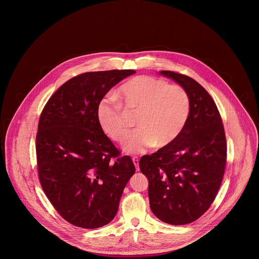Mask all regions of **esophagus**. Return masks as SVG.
I'll use <instances>...</instances> for the list:
<instances>
[{
  "instance_id": "1",
  "label": "esophagus",
  "mask_w": 259,
  "mask_h": 259,
  "mask_svg": "<svg viewBox=\"0 0 259 259\" xmlns=\"http://www.w3.org/2000/svg\"><path fill=\"white\" fill-rule=\"evenodd\" d=\"M132 161H133V164L136 168V171H139V160H138V158L134 157V158H132Z\"/></svg>"
}]
</instances>
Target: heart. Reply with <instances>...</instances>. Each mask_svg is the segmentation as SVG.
Returning <instances> with one entry per match:
<instances>
[{
    "instance_id": "heart-1",
    "label": "heart",
    "mask_w": 259,
    "mask_h": 259,
    "mask_svg": "<svg viewBox=\"0 0 259 259\" xmlns=\"http://www.w3.org/2000/svg\"><path fill=\"white\" fill-rule=\"evenodd\" d=\"M119 103L103 98L97 106V120L102 131L113 140L124 143L130 134L126 113H137L138 129L130 137L125 149L140 154L155 146L171 145L186 126L191 101L188 92L179 85H169L152 76H137L124 83L117 91Z\"/></svg>"
}]
</instances>
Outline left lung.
<instances>
[{
  "label": "left lung",
  "instance_id": "8db88e82",
  "mask_svg": "<svg viewBox=\"0 0 259 259\" xmlns=\"http://www.w3.org/2000/svg\"><path fill=\"white\" fill-rule=\"evenodd\" d=\"M190 96L188 122L178 138L165 149L139 161L149 179L153 213L172 226L193 223L213 203L227 163V140L218 108L210 94L194 79L162 70Z\"/></svg>",
  "mask_w": 259,
  "mask_h": 259
}]
</instances>
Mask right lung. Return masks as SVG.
<instances>
[{
	"mask_svg": "<svg viewBox=\"0 0 259 259\" xmlns=\"http://www.w3.org/2000/svg\"><path fill=\"white\" fill-rule=\"evenodd\" d=\"M132 69L90 71L73 77L49 98L35 139L39 179L47 198L67 223L101 228L114 219L135 172L99 126L104 95Z\"/></svg>",
	"mask_w": 259,
	"mask_h": 259,
	"instance_id": "right-lung-1",
	"label": "right lung"
}]
</instances>
